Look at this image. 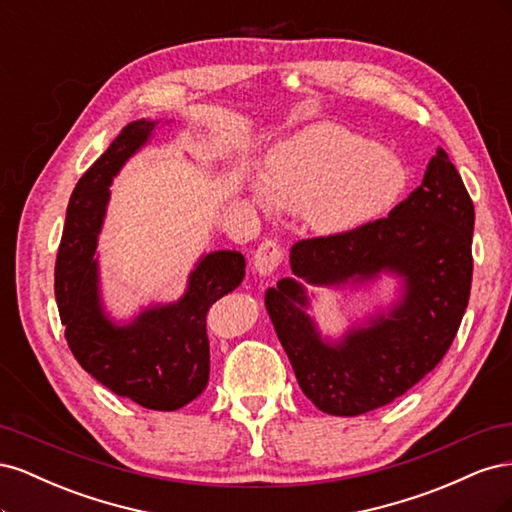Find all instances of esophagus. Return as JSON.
Returning <instances> with one entry per match:
<instances>
[{
    "label": "esophagus",
    "mask_w": 512,
    "mask_h": 512,
    "mask_svg": "<svg viewBox=\"0 0 512 512\" xmlns=\"http://www.w3.org/2000/svg\"><path fill=\"white\" fill-rule=\"evenodd\" d=\"M284 250L277 239H265L254 254V267L260 275H271L277 267L282 265Z\"/></svg>",
    "instance_id": "esophagus-1"
}]
</instances>
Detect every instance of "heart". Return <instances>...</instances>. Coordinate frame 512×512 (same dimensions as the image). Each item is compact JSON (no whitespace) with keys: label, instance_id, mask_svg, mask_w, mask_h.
<instances>
[{"label":"heart","instance_id":"obj_1","mask_svg":"<svg viewBox=\"0 0 512 512\" xmlns=\"http://www.w3.org/2000/svg\"><path fill=\"white\" fill-rule=\"evenodd\" d=\"M406 183L393 151L337 123H312L271 149L254 198L305 211L316 232L339 235L389 211Z\"/></svg>","mask_w":512,"mask_h":512}]
</instances>
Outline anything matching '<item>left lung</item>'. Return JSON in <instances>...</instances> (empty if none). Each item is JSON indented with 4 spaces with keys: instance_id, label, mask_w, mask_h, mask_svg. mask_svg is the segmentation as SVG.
<instances>
[{
    "instance_id": "obj_1",
    "label": "left lung",
    "mask_w": 512,
    "mask_h": 512,
    "mask_svg": "<svg viewBox=\"0 0 512 512\" xmlns=\"http://www.w3.org/2000/svg\"><path fill=\"white\" fill-rule=\"evenodd\" d=\"M472 230V198L438 149L423 183L389 218L292 245L297 277L269 288L265 305L301 391L318 410L359 416L382 408L442 361L470 299ZM380 272L405 280L402 299L342 343H324L306 314L302 282L362 283Z\"/></svg>"
}]
</instances>
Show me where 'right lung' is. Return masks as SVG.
Segmentation results:
<instances>
[{
	"instance_id": "obj_1",
	"label": "right lung",
	"mask_w": 512,
	"mask_h": 512,
	"mask_svg": "<svg viewBox=\"0 0 512 512\" xmlns=\"http://www.w3.org/2000/svg\"><path fill=\"white\" fill-rule=\"evenodd\" d=\"M158 121L138 119L119 132L76 183L55 260V299L74 359L106 389L149 410H179L209 382L207 314L245 277L241 252L200 258L177 303L153 305L128 324L108 320L98 286V235L108 185L141 149Z\"/></svg>"
}]
</instances>
